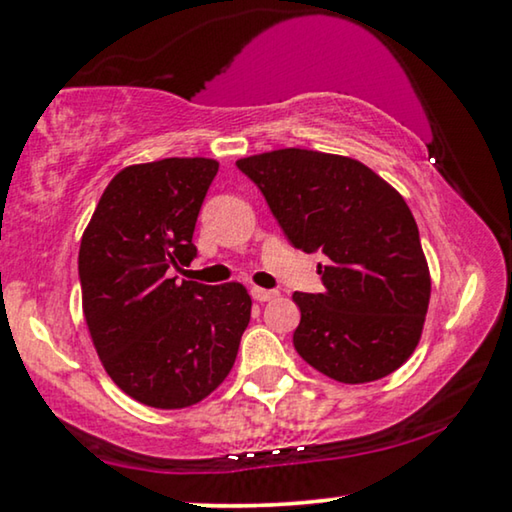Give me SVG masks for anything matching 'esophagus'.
<instances>
[{"mask_svg":"<svg viewBox=\"0 0 512 512\" xmlns=\"http://www.w3.org/2000/svg\"><path fill=\"white\" fill-rule=\"evenodd\" d=\"M250 296H253L255 301H259V303H264V301H271V299H276L278 296V292H273V289H262V287H253L250 289Z\"/></svg>","mask_w":512,"mask_h":512,"instance_id":"1","label":"esophagus"}]
</instances>
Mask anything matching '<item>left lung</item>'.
<instances>
[{
	"mask_svg": "<svg viewBox=\"0 0 512 512\" xmlns=\"http://www.w3.org/2000/svg\"><path fill=\"white\" fill-rule=\"evenodd\" d=\"M262 190L282 232L303 253H322V294L296 292L294 347L342 384L398 370L421 340L430 269L407 202L354 158L278 149L236 160Z\"/></svg>",
	"mask_w": 512,
	"mask_h": 512,
	"instance_id": "1",
	"label": "left lung"
}]
</instances>
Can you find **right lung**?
Here are the masks:
<instances>
[{
	"instance_id": "right-lung-1",
	"label": "right lung",
	"mask_w": 512,
	"mask_h": 512,
	"mask_svg": "<svg viewBox=\"0 0 512 512\" xmlns=\"http://www.w3.org/2000/svg\"><path fill=\"white\" fill-rule=\"evenodd\" d=\"M218 172L211 158L131 165L96 204L80 243L82 310L103 368L156 409L207 398L230 375L250 322L239 282L179 280L197 255V213Z\"/></svg>"
}]
</instances>
